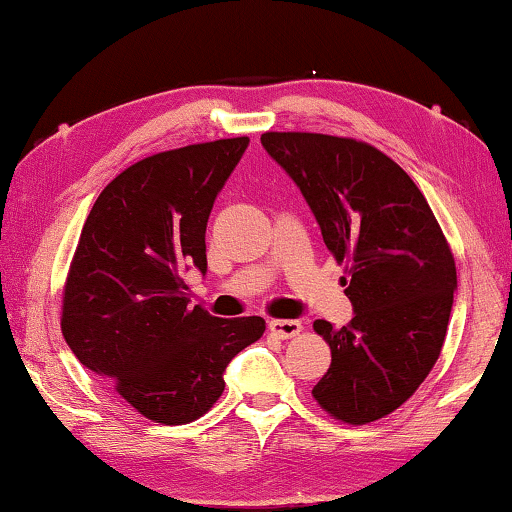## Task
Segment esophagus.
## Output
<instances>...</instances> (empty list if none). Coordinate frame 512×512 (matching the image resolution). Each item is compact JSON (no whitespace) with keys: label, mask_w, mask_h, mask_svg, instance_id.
I'll list each match as a JSON object with an SVG mask.
<instances>
[{"label":"esophagus","mask_w":512,"mask_h":512,"mask_svg":"<svg viewBox=\"0 0 512 512\" xmlns=\"http://www.w3.org/2000/svg\"><path fill=\"white\" fill-rule=\"evenodd\" d=\"M269 331L278 338H292L301 331V322L299 320H271Z\"/></svg>","instance_id":"esophagus-1"}]
</instances>
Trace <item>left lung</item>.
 I'll list each match as a JSON object with an SVG mask.
<instances>
[{
    "instance_id": "left-lung-1",
    "label": "left lung",
    "mask_w": 512,
    "mask_h": 512,
    "mask_svg": "<svg viewBox=\"0 0 512 512\" xmlns=\"http://www.w3.org/2000/svg\"><path fill=\"white\" fill-rule=\"evenodd\" d=\"M262 146L297 183L336 262H350L341 280L350 325H313L331 348L313 397L336 420H380L413 397L441 355L455 257L420 187L378 148L308 132H266Z\"/></svg>"
}]
</instances>
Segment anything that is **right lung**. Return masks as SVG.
Returning a JSON list of instances; mask_svg holds the SVG:
<instances>
[{
  "label": "right lung",
  "instance_id": "obj_1",
  "mask_svg": "<svg viewBox=\"0 0 512 512\" xmlns=\"http://www.w3.org/2000/svg\"><path fill=\"white\" fill-rule=\"evenodd\" d=\"M250 139L167 150L104 187L85 220L62 299V334L85 369L148 420H197L264 320L190 306L183 273H206V222Z\"/></svg>",
  "mask_w": 512,
  "mask_h": 512
}]
</instances>
